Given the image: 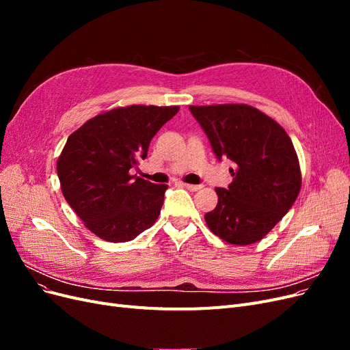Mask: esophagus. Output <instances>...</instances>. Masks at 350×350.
<instances>
[{"mask_svg":"<svg viewBox=\"0 0 350 350\" xmlns=\"http://www.w3.org/2000/svg\"><path fill=\"white\" fill-rule=\"evenodd\" d=\"M184 188H187V189H189V191H198V189H201L203 187L201 185H193V184H181Z\"/></svg>","mask_w":350,"mask_h":350,"instance_id":"obj_1","label":"esophagus"}]
</instances>
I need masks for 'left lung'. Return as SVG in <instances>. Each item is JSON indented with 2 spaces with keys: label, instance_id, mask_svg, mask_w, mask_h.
<instances>
[{
  "label": "left lung",
  "instance_id": "1",
  "mask_svg": "<svg viewBox=\"0 0 350 350\" xmlns=\"http://www.w3.org/2000/svg\"><path fill=\"white\" fill-rule=\"evenodd\" d=\"M217 159L229 157L234 181L216 188L208 229L232 245L258 242L288 213L301 191L298 154L291 137L269 115L243 103L189 107Z\"/></svg>",
  "mask_w": 350,
  "mask_h": 350
}]
</instances>
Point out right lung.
<instances>
[{"label":"right lung","instance_id":"right-lung-1","mask_svg":"<svg viewBox=\"0 0 350 350\" xmlns=\"http://www.w3.org/2000/svg\"><path fill=\"white\" fill-rule=\"evenodd\" d=\"M178 107L130 105L105 111L74 131L62 149L57 172L61 191L94 235L129 242L161 215L167 185L130 175Z\"/></svg>","mask_w":350,"mask_h":350}]
</instances>
